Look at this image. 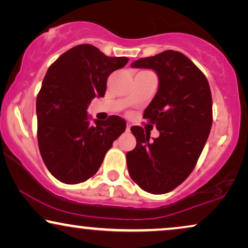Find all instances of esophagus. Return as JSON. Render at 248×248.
Returning a JSON list of instances; mask_svg holds the SVG:
<instances>
[{
    "label": "esophagus",
    "mask_w": 248,
    "mask_h": 248,
    "mask_svg": "<svg viewBox=\"0 0 248 248\" xmlns=\"http://www.w3.org/2000/svg\"><path fill=\"white\" fill-rule=\"evenodd\" d=\"M130 130H131V125H128V124H127V126H126V131H127V132H130Z\"/></svg>",
    "instance_id": "obj_1"
}]
</instances>
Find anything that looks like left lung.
I'll use <instances>...</instances> for the list:
<instances>
[{
    "mask_svg": "<svg viewBox=\"0 0 248 248\" xmlns=\"http://www.w3.org/2000/svg\"><path fill=\"white\" fill-rule=\"evenodd\" d=\"M151 69L158 91L143 118L160 135L150 141L141 126L131 127L137 147L126 154L131 178L145 192L164 194L182 184L194 169L212 126V97L208 80L184 54L165 50L131 64Z\"/></svg>",
    "mask_w": 248,
    "mask_h": 248,
    "instance_id": "obj_1",
    "label": "left lung"
}]
</instances>
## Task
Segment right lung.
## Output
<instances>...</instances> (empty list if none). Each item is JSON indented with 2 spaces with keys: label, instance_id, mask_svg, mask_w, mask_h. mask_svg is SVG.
Listing matches in <instances>:
<instances>
[{
  "label": "right lung",
  "instance_id": "obj_1",
  "mask_svg": "<svg viewBox=\"0 0 248 248\" xmlns=\"http://www.w3.org/2000/svg\"><path fill=\"white\" fill-rule=\"evenodd\" d=\"M127 62V57L106 56L82 44L47 70L36 100L37 139L47 169L60 182L79 184L93 176L125 131L126 123L120 116L90 125L87 109L93 98L105 96L109 74Z\"/></svg>",
  "mask_w": 248,
  "mask_h": 248
}]
</instances>
